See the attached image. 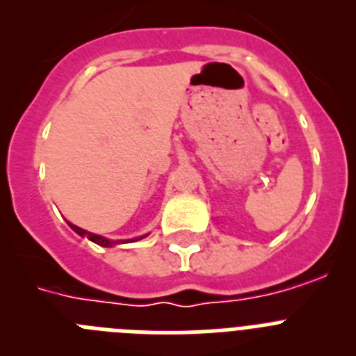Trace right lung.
Masks as SVG:
<instances>
[{
  "mask_svg": "<svg viewBox=\"0 0 356 356\" xmlns=\"http://www.w3.org/2000/svg\"><path fill=\"white\" fill-rule=\"evenodd\" d=\"M69 226H71L74 232H76L78 235H81V237H87L89 241H92L94 244H97V246H103V248H110V246H115V244H121V242H135V241H140V238H144L146 235H143V237H137V238H128V241H110V238H105L102 237V235H96V234H90V232H87V229L80 228V226H74L69 222Z\"/></svg>",
  "mask_w": 356,
  "mask_h": 356,
  "instance_id": "add662e5",
  "label": "right lung"
}]
</instances>
